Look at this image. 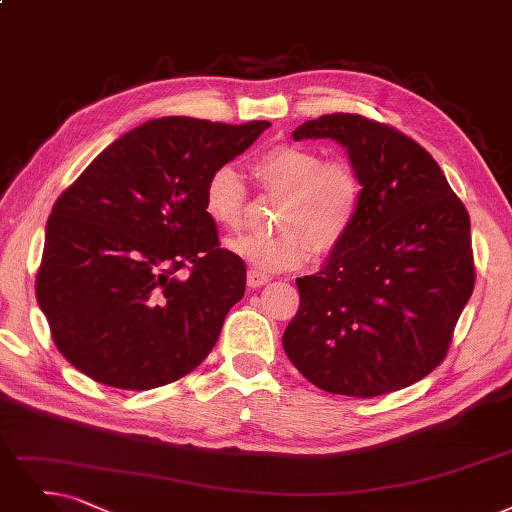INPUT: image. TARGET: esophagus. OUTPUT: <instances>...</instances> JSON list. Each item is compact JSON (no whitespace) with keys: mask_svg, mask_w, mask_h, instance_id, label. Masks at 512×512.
<instances>
[{"mask_svg":"<svg viewBox=\"0 0 512 512\" xmlns=\"http://www.w3.org/2000/svg\"><path fill=\"white\" fill-rule=\"evenodd\" d=\"M271 279H269V275H264L262 271H258V269H252V271H248V285L252 290H256V288H262V285H267Z\"/></svg>","mask_w":512,"mask_h":512,"instance_id":"1","label":"esophagus"}]
</instances>
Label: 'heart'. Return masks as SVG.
<instances>
[{
	"instance_id": "heart-1",
	"label": "heart",
	"mask_w": 512,
	"mask_h": 512,
	"mask_svg": "<svg viewBox=\"0 0 512 512\" xmlns=\"http://www.w3.org/2000/svg\"><path fill=\"white\" fill-rule=\"evenodd\" d=\"M260 187L281 195L271 237L241 235L227 250L258 271L277 273L300 267L317 256L338 250L351 233L361 206V180L344 161H325L302 145H277L254 161ZM248 203L241 174L222 166L212 172L203 193V210L224 229H237Z\"/></svg>"
}]
</instances>
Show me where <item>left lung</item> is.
<instances>
[{
    "label": "left lung",
    "mask_w": 512,
    "mask_h": 512,
    "mask_svg": "<svg viewBox=\"0 0 512 512\" xmlns=\"http://www.w3.org/2000/svg\"><path fill=\"white\" fill-rule=\"evenodd\" d=\"M292 136L332 138L346 149L361 206L321 271L296 279L300 306L283 349L327 393L399 391L443 361L473 294L468 212L431 153L391 126L332 113Z\"/></svg>",
    "instance_id": "obj_1"
}]
</instances>
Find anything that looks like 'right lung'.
<instances>
[{
  "mask_svg": "<svg viewBox=\"0 0 512 512\" xmlns=\"http://www.w3.org/2000/svg\"><path fill=\"white\" fill-rule=\"evenodd\" d=\"M269 126L147 121L58 197L35 292L54 344L81 374L149 391L208 357L243 298L245 264L220 248L203 193Z\"/></svg>",
  "mask_w": 512,
  "mask_h": 512,
  "instance_id": "obj_1",
  "label": "right lung"
}]
</instances>
